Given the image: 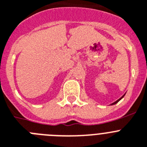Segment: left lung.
Masks as SVG:
<instances>
[{
	"mask_svg": "<svg viewBox=\"0 0 147 147\" xmlns=\"http://www.w3.org/2000/svg\"><path fill=\"white\" fill-rule=\"evenodd\" d=\"M124 96H125V95H124ZM123 96H122V97H121V98H119V99H118V100H117V101H116V102H113V104H112V105H115V104H116V103H117V102H119V100H120V99H121V98H123Z\"/></svg>",
	"mask_w": 147,
	"mask_h": 147,
	"instance_id": "left-lung-1",
	"label": "left lung"
}]
</instances>
